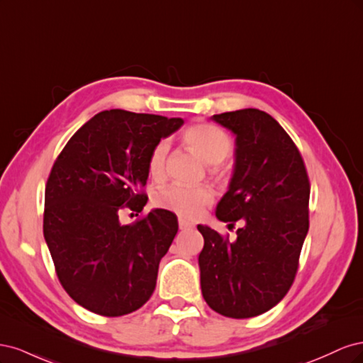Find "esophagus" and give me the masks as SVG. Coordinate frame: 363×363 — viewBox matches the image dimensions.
Segmentation results:
<instances>
[{
	"label": "esophagus",
	"mask_w": 363,
	"mask_h": 363,
	"mask_svg": "<svg viewBox=\"0 0 363 363\" xmlns=\"http://www.w3.org/2000/svg\"><path fill=\"white\" fill-rule=\"evenodd\" d=\"M191 227H192L191 223L184 221V219H179V228H180V230H188V228H191Z\"/></svg>",
	"instance_id": "obj_1"
}]
</instances>
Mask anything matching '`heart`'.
Listing matches in <instances>:
<instances>
[{
  "label": "heart",
  "mask_w": 363,
  "mask_h": 363,
  "mask_svg": "<svg viewBox=\"0 0 363 363\" xmlns=\"http://www.w3.org/2000/svg\"><path fill=\"white\" fill-rule=\"evenodd\" d=\"M184 144L206 163L212 164L211 172L218 174V163L224 162L232 151V140L223 130L208 124H196L189 127L183 135ZM169 151L168 140L162 139L151 150L148 159V172L152 179H162L167 167ZM215 200V192L211 186L203 184L196 188H186L180 184H169L157 191L152 196V203L163 211L172 212L186 219H195L204 208Z\"/></svg>",
  "instance_id": "b5f03b06"
}]
</instances>
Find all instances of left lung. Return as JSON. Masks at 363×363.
<instances>
[{
	"instance_id": "left-lung-1",
	"label": "left lung",
	"mask_w": 363,
	"mask_h": 363,
	"mask_svg": "<svg viewBox=\"0 0 363 363\" xmlns=\"http://www.w3.org/2000/svg\"><path fill=\"white\" fill-rule=\"evenodd\" d=\"M236 136L235 169L216 218L236 240L207 225L199 256L201 292L211 309L228 318L257 316L292 286L309 230L311 184L298 148L283 127L259 108L213 115Z\"/></svg>"
}]
</instances>
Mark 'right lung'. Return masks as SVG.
Returning <instances> with one entry per match:
<instances>
[{"mask_svg": "<svg viewBox=\"0 0 363 363\" xmlns=\"http://www.w3.org/2000/svg\"><path fill=\"white\" fill-rule=\"evenodd\" d=\"M182 125V118L104 111L75 131L54 162L43 238L63 289L84 309L123 316L155 292L177 216L155 208L123 225L119 211L142 212L151 150Z\"/></svg>", "mask_w": 363, "mask_h": 363, "instance_id": "right-lung-1", "label": "right lung"}]
</instances>
